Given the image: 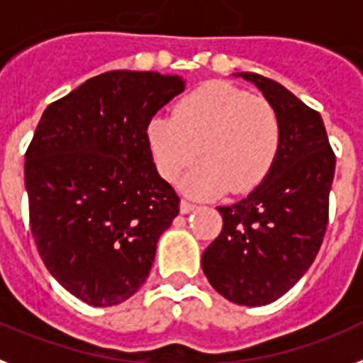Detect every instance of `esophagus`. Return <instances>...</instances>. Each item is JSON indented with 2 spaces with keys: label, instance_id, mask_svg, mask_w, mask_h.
Wrapping results in <instances>:
<instances>
[{
  "label": "esophagus",
  "instance_id": "1",
  "mask_svg": "<svg viewBox=\"0 0 363 363\" xmlns=\"http://www.w3.org/2000/svg\"><path fill=\"white\" fill-rule=\"evenodd\" d=\"M194 208H196V203H193L191 200H182V203H179V211H182V213H189V211H193Z\"/></svg>",
  "mask_w": 363,
  "mask_h": 363
}]
</instances>
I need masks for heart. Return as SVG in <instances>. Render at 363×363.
<instances>
[{"instance_id":"1","label":"heart","mask_w":363,"mask_h":363,"mask_svg":"<svg viewBox=\"0 0 363 363\" xmlns=\"http://www.w3.org/2000/svg\"><path fill=\"white\" fill-rule=\"evenodd\" d=\"M150 154L169 182L196 160L202 163L185 179L193 194L247 193L262 184L274 164L282 124L262 96L213 81L176 104L174 115H157L146 128Z\"/></svg>"}]
</instances>
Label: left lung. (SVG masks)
<instances>
[{
  "label": "left lung",
  "instance_id": "obj_1",
  "mask_svg": "<svg viewBox=\"0 0 363 363\" xmlns=\"http://www.w3.org/2000/svg\"><path fill=\"white\" fill-rule=\"evenodd\" d=\"M250 81L277 109L282 143L274 164L252 193L218 206L223 232L202 254L217 293L241 306H265L286 295L315 259L326 226L336 155L321 115L277 81Z\"/></svg>",
  "mask_w": 363,
  "mask_h": 363
}]
</instances>
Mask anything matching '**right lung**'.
I'll return each mask as SVG.
<instances>
[{
    "label": "right lung",
    "mask_w": 363,
    "mask_h": 363,
    "mask_svg": "<svg viewBox=\"0 0 363 363\" xmlns=\"http://www.w3.org/2000/svg\"><path fill=\"white\" fill-rule=\"evenodd\" d=\"M184 86L157 72H106L50 104L33 135L26 152L33 239L52 277L91 306L137 293L157 239L179 213L146 128Z\"/></svg>",
    "instance_id": "1"
}]
</instances>
